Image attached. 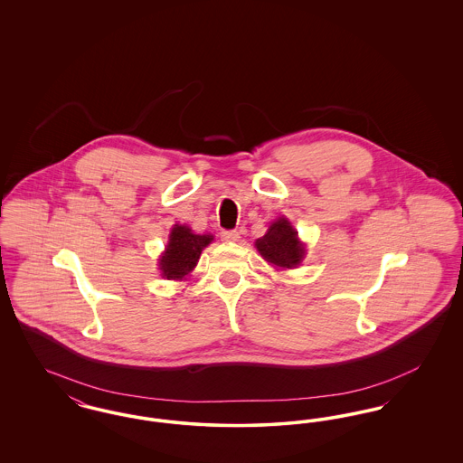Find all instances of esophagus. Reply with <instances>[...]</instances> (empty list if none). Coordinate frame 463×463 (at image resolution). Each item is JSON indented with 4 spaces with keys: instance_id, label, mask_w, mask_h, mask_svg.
<instances>
[{
    "instance_id": "1",
    "label": "esophagus",
    "mask_w": 463,
    "mask_h": 463,
    "mask_svg": "<svg viewBox=\"0 0 463 463\" xmlns=\"http://www.w3.org/2000/svg\"><path fill=\"white\" fill-rule=\"evenodd\" d=\"M222 241L236 242L240 241L241 234L238 231H222L221 232Z\"/></svg>"
}]
</instances>
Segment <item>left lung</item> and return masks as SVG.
<instances>
[{"mask_svg": "<svg viewBox=\"0 0 463 463\" xmlns=\"http://www.w3.org/2000/svg\"><path fill=\"white\" fill-rule=\"evenodd\" d=\"M259 253L269 264L281 269H293L302 264L306 246L298 240V232L285 217L272 222L265 236L255 241Z\"/></svg>", "mask_w": 463, "mask_h": 463, "instance_id": "8db88e82", "label": "left lung"}]
</instances>
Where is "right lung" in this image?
<instances>
[{
	"label": "right lung",
	"mask_w": 463,
	"mask_h": 463,
	"mask_svg": "<svg viewBox=\"0 0 463 463\" xmlns=\"http://www.w3.org/2000/svg\"><path fill=\"white\" fill-rule=\"evenodd\" d=\"M213 241L212 234H194L187 225L175 223L165 251L159 257V270L166 279H184L198 264L201 251Z\"/></svg>",
	"instance_id": "1"
}]
</instances>
